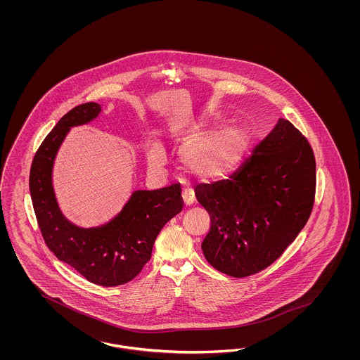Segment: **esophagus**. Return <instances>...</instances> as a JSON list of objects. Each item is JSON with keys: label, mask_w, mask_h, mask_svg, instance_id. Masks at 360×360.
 <instances>
[{"label": "esophagus", "mask_w": 360, "mask_h": 360, "mask_svg": "<svg viewBox=\"0 0 360 360\" xmlns=\"http://www.w3.org/2000/svg\"><path fill=\"white\" fill-rule=\"evenodd\" d=\"M182 199L185 202L186 206H191L195 202V194L193 188H184L182 191Z\"/></svg>", "instance_id": "34e87169"}]
</instances>
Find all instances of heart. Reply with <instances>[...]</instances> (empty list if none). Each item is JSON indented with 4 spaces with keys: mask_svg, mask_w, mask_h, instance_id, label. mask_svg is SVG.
Segmentation results:
<instances>
[{
    "mask_svg": "<svg viewBox=\"0 0 360 360\" xmlns=\"http://www.w3.org/2000/svg\"><path fill=\"white\" fill-rule=\"evenodd\" d=\"M248 145V131L229 125L187 142L181 149V161L187 170L202 178H219L235 170ZM149 162L155 167L164 164L165 152L160 143H153Z\"/></svg>",
    "mask_w": 360,
    "mask_h": 360,
    "instance_id": "obj_1",
    "label": "heart"
}]
</instances>
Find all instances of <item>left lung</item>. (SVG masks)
Here are the masks:
<instances>
[{
  "instance_id": "1",
  "label": "left lung",
  "mask_w": 360,
  "mask_h": 360,
  "mask_svg": "<svg viewBox=\"0 0 360 360\" xmlns=\"http://www.w3.org/2000/svg\"><path fill=\"white\" fill-rule=\"evenodd\" d=\"M195 196L211 220L202 243L206 260L219 272L248 277L276 262L305 227L316 196L314 153L280 119L229 179L196 186Z\"/></svg>"
}]
</instances>
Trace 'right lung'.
Returning a JSON list of instances; mask_svg holds the SVG:
<instances>
[{"mask_svg":"<svg viewBox=\"0 0 360 360\" xmlns=\"http://www.w3.org/2000/svg\"><path fill=\"white\" fill-rule=\"evenodd\" d=\"M101 110L98 103L80 104L58 121L34 155L30 195L46 245L89 283L117 286L129 283L150 260L153 244L165 224L184 208L181 185L139 190L109 223L79 229L62 215L51 173L56 152L71 127L87 124Z\"/></svg>","mask_w":360,"mask_h":360,"instance_id":"1","label":"right lung"}]
</instances>
